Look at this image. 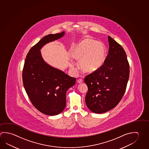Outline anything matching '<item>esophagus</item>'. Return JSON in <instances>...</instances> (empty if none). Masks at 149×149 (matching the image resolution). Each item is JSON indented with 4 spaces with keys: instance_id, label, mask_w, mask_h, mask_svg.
I'll list each match as a JSON object with an SVG mask.
<instances>
[{
    "instance_id": "esophagus-1",
    "label": "esophagus",
    "mask_w": 149,
    "mask_h": 149,
    "mask_svg": "<svg viewBox=\"0 0 149 149\" xmlns=\"http://www.w3.org/2000/svg\"><path fill=\"white\" fill-rule=\"evenodd\" d=\"M77 82L79 84L82 83L83 82V80L82 79H78V80H77Z\"/></svg>"
}]
</instances>
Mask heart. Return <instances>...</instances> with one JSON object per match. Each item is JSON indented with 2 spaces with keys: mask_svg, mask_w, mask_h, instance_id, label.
Segmentation results:
<instances>
[{
  "mask_svg": "<svg viewBox=\"0 0 149 149\" xmlns=\"http://www.w3.org/2000/svg\"><path fill=\"white\" fill-rule=\"evenodd\" d=\"M70 54L72 58L78 63L81 71L85 73H93L103 64L106 47L102 42L86 39L72 47Z\"/></svg>",
  "mask_w": 149,
  "mask_h": 149,
  "instance_id": "obj_1",
  "label": "heart"
}]
</instances>
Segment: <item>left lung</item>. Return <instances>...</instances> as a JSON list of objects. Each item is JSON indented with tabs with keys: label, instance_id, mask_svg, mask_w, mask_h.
<instances>
[{
	"label": "left lung",
	"instance_id": "left-lung-1",
	"mask_svg": "<svg viewBox=\"0 0 149 149\" xmlns=\"http://www.w3.org/2000/svg\"><path fill=\"white\" fill-rule=\"evenodd\" d=\"M109 51L98 70L86 76L88 87L85 97L89 109L102 113L115 108L125 94L129 77V65L125 50L108 36Z\"/></svg>",
	"mask_w": 149,
	"mask_h": 149
}]
</instances>
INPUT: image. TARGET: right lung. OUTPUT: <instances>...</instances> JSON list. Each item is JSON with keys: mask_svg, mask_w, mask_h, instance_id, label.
Here are the masks:
<instances>
[{"mask_svg": "<svg viewBox=\"0 0 149 149\" xmlns=\"http://www.w3.org/2000/svg\"><path fill=\"white\" fill-rule=\"evenodd\" d=\"M64 35V31L49 34L40 40L26 55L22 72L24 87L32 104L49 116L58 115L65 109L66 91L75 85L76 78L47 64L40 50Z\"/></svg>", "mask_w": 149, "mask_h": 149, "instance_id": "right-lung-1", "label": "right lung"}]
</instances>
